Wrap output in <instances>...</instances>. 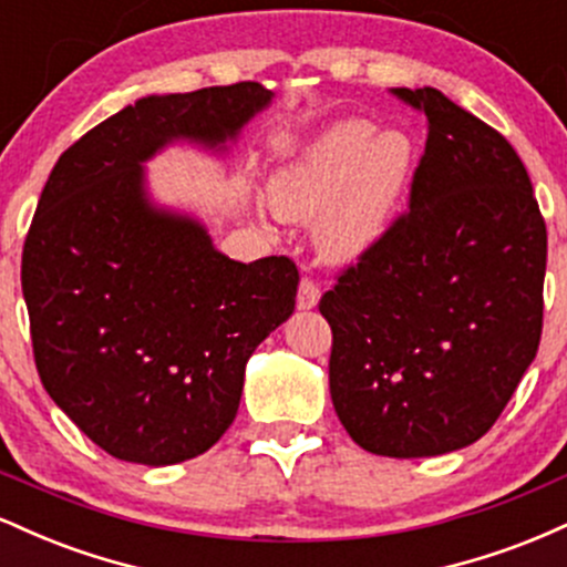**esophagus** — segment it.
Returning a JSON list of instances; mask_svg holds the SVG:
<instances>
[{
  "label": "esophagus",
  "mask_w": 567,
  "mask_h": 567,
  "mask_svg": "<svg viewBox=\"0 0 567 567\" xmlns=\"http://www.w3.org/2000/svg\"><path fill=\"white\" fill-rule=\"evenodd\" d=\"M296 303H298V309H301V311L315 309V306L320 303V288H317V285L311 282L309 277H303V279H301V285H298Z\"/></svg>",
  "instance_id": "obj_1"
}]
</instances>
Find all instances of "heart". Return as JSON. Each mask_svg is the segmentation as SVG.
Masks as SVG:
<instances>
[{
  "label": "heart",
  "mask_w": 567,
  "mask_h": 567,
  "mask_svg": "<svg viewBox=\"0 0 567 567\" xmlns=\"http://www.w3.org/2000/svg\"><path fill=\"white\" fill-rule=\"evenodd\" d=\"M415 146L400 130L341 120L298 148L269 184L277 216L317 224L330 261H357L392 226L413 173Z\"/></svg>",
  "instance_id": "heart-1"
}]
</instances>
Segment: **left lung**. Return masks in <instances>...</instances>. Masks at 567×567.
<instances>
[{
    "label": "left lung",
    "instance_id": "1",
    "mask_svg": "<svg viewBox=\"0 0 567 567\" xmlns=\"http://www.w3.org/2000/svg\"><path fill=\"white\" fill-rule=\"evenodd\" d=\"M426 114L410 207L320 301L330 396L368 453L424 458L472 445L542 341L546 226L504 135L440 90L394 87Z\"/></svg>",
    "mask_w": 567,
    "mask_h": 567
}]
</instances>
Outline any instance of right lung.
Here are the masks:
<instances>
[{
    "instance_id": "right-lung-1",
    "label": "right lung",
    "mask_w": 567,
    "mask_h": 567,
    "mask_svg": "<svg viewBox=\"0 0 567 567\" xmlns=\"http://www.w3.org/2000/svg\"><path fill=\"white\" fill-rule=\"evenodd\" d=\"M275 93L258 82L146 95L55 162L21 285L48 394L109 455L171 466L224 437L258 343L296 309L290 258L216 250L197 218L154 205L143 162L188 141L226 152Z\"/></svg>"
}]
</instances>
